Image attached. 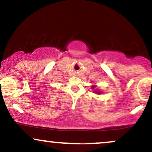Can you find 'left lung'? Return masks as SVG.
I'll list each match as a JSON object with an SVG mask.
<instances>
[{
  "mask_svg": "<svg viewBox=\"0 0 152 152\" xmlns=\"http://www.w3.org/2000/svg\"><path fill=\"white\" fill-rule=\"evenodd\" d=\"M96 86L95 85H93L92 86H91V89H94L93 92L96 94H100L102 93V91H101L100 90H99L98 89H96Z\"/></svg>",
  "mask_w": 152,
  "mask_h": 152,
  "instance_id": "obj_1",
  "label": "left lung"
}]
</instances>
